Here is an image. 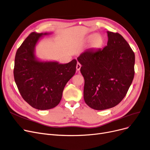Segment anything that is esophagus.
<instances>
[{
	"label": "esophagus",
	"mask_w": 150,
	"mask_h": 150,
	"mask_svg": "<svg viewBox=\"0 0 150 150\" xmlns=\"http://www.w3.org/2000/svg\"><path fill=\"white\" fill-rule=\"evenodd\" d=\"M81 64H80L79 62H78V63L76 64V70H77V71H79V70H80V69H81Z\"/></svg>",
	"instance_id": "34e87169"
}]
</instances>
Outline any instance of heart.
I'll list each match as a JSON object with an SVG mask.
<instances>
[{
    "instance_id": "heart-1",
    "label": "heart",
    "mask_w": 150,
    "mask_h": 150,
    "mask_svg": "<svg viewBox=\"0 0 150 150\" xmlns=\"http://www.w3.org/2000/svg\"><path fill=\"white\" fill-rule=\"evenodd\" d=\"M85 43H90V47L92 49H99L103 44V37L99 34H90L84 39Z\"/></svg>"
}]
</instances>
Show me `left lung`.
<instances>
[{"instance_id": "8db88e82", "label": "left lung", "mask_w": 150, "mask_h": 150, "mask_svg": "<svg viewBox=\"0 0 150 150\" xmlns=\"http://www.w3.org/2000/svg\"><path fill=\"white\" fill-rule=\"evenodd\" d=\"M107 45L86 50L77 60L84 79L83 96L97 110L114 107L124 99L134 76L135 54L121 35L107 31Z\"/></svg>"}]
</instances>
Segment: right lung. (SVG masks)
<instances>
[{"label": "right lung", "instance_id": "add662e5", "mask_svg": "<svg viewBox=\"0 0 150 150\" xmlns=\"http://www.w3.org/2000/svg\"><path fill=\"white\" fill-rule=\"evenodd\" d=\"M48 33L32 32L16 53L13 70L18 89L24 100L34 108L45 110L59 103L64 88L76 71V60L67 64L42 61L35 56V46Z\"/></svg>", "mask_w": 150, "mask_h": 150}]
</instances>
